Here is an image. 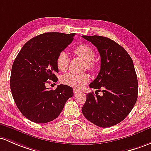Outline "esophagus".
I'll list each match as a JSON object with an SVG mask.
<instances>
[{
  "label": "esophagus",
  "instance_id": "34e87169",
  "mask_svg": "<svg viewBox=\"0 0 151 151\" xmlns=\"http://www.w3.org/2000/svg\"><path fill=\"white\" fill-rule=\"evenodd\" d=\"M79 91H80L78 90V89H76V88H74V89H73V93H78V92H79Z\"/></svg>",
  "mask_w": 151,
  "mask_h": 151
}]
</instances>
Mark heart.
I'll return each instance as SVG.
<instances>
[{"mask_svg": "<svg viewBox=\"0 0 151 151\" xmlns=\"http://www.w3.org/2000/svg\"><path fill=\"white\" fill-rule=\"evenodd\" d=\"M74 54L82 58L86 61V67L90 70H93L96 68L94 62L95 52L91 47L84 44L78 45L73 50ZM70 58L65 52L62 51L58 55L56 58V65L60 71L67 70L68 68ZM62 83L73 88H80L89 81V76L87 73L77 74L74 73H68L61 77Z\"/></svg>", "mask_w": 151, "mask_h": 151, "instance_id": "obj_1", "label": "heart"}]
</instances>
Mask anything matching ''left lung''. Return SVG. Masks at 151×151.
Masks as SVG:
<instances>
[{
  "label": "left lung",
  "mask_w": 151,
  "mask_h": 151,
  "mask_svg": "<svg viewBox=\"0 0 151 151\" xmlns=\"http://www.w3.org/2000/svg\"><path fill=\"white\" fill-rule=\"evenodd\" d=\"M82 37L94 45L101 57L100 71L89 87L103 92L102 96L87 93L82 112L99 127H111L125 119L137 101L138 81L133 62L127 52L109 38Z\"/></svg>",
  "instance_id": "left-lung-1"
}]
</instances>
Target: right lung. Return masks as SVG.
<instances>
[{
  "mask_svg": "<svg viewBox=\"0 0 151 151\" xmlns=\"http://www.w3.org/2000/svg\"><path fill=\"white\" fill-rule=\"evenodd\" d=\"M75 34L47 32L33 37L22 47L12 65L10 87L13 98L25 117L36 123L54 120L73 96L67 85L55 90L46 88L48 80L55 82L58 55L73 40Z\"/></svg>",
  "mask_w": 151,
  "mask_h": 151,
  "instance_id": "1",
  "label": "right lung"
}]
</instances>
